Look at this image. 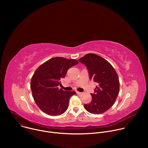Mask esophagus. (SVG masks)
Masks as SVG:
<instances>
[{"label": "esophagus", "instance_id": "esophagus-1", "mask_svg": "<svg viewBox=\"0 0 148 148\" xmlns=\"http://www.w3.org/2000/svg\"><path fill=\"white\" fill-rule=\"evenodd\" d=\"M76 93H77V94H78V95H81V94H82V92H79V91H77V92H76Z\"/></svg>", "mask_w": 148, "mask_h": 148}]
</instances>
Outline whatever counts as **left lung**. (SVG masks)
Instances as JSON below:
<instances>
[{"label":"left lung","mask_w":148,"mask_h":148,"mask_svg":"<svg viewBox=\"0 0 148 148\" xmlns=\"http://www.w3.org/2000/svg\"><path fill=\"white\" fill-rule=\"evenodd\" d=\"M78 61L87 67L90 78L97 84L91 94V102L84 104V108L91 114H102L112 106L118 95V74L108 61L97 54H87Z\"/></svg>","instance_id":"left-lung-1"}]
</instances>
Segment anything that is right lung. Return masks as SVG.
I'll list each match as a JSON object with an SVG mask.
<instances>
[{"mask_svg":"<svg viewBox=\"0 0 148 148\" xmlns=\"http://www.w3.org/2000/svg\"><path fill=\"white\" fill-rule=\"evenodd\" d=\"M78 61L64 57L52 58L39 66L31 79V90L34 100L45 114L57 116L66 112L70 98L76 94L58 89L60 80L64 78L68 70Z\"/></svg>","mask_w":148,"mask_h":148,"instance_id":"obj_1","label":"right lung"}]
</instances>
